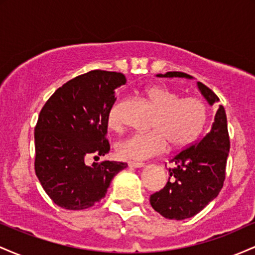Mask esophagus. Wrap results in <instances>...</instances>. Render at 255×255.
<instances>
[{
  "instance_id": "1",
  "label": "esophagus",
  "mask_w": 255,
  "mask_h": 255,
  "mask_svg": "<svg viewBox=\"0 0 255 255\" xmlns=\"http://www.w3.org/2000/svg\"><path fill=\"white\" fill-rule=\"evenodd\" d=\"M128 165L131 166V168H142V166H145V163L134 162V160H130V162H128Z\"/></svg>"
}]
</instances>
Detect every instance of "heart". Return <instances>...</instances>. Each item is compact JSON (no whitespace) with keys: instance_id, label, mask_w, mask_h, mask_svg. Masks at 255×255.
<instances>
[{"instance_id":"heart-1","label":"heart","mask_w":255,"mask_h":255,"mask_svg":"<svg viewBox=\"0 0 255 255\" xmlns=\"http://www.w3.org/2000/svg\"><path fill=\"white\" fill-rule=\"evenodd\" d=\"M146 96L157 108L151 122V130L135 131L116 145V151L125 159L142 160L163 153L168 147L181 148L194 141L200 134L207 109L203 99L183 97L180 93L162 85L146 89ZM120 105L114 104L108 114V125L113 129H121Z\"/></svg>"}]
</instances>
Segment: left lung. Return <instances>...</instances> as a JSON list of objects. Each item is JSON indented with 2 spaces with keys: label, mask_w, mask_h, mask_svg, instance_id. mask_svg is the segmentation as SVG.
Here are the masks:
<instances>
[{
  "label": "left lung",
  "mask_w": 255,
  "mask_h": 255,
  "mask_svg": "<svg viewBox=\"0 0 255 255\" xmlns=\"http://www.w3.org/2000/svg\"><path fill=\"white\" fill-rule=\"evenodd\" d=\"M157 77L192 79L182 72H168ZM198 87L210 105L219 101L206 85L198 83ZM229 148L227 115L223 105H219L211 130L170 159L174 168H169L168 182L164 188L150 197L154 211L164 218L176 221L191 218L200 212L223 187Z\"/></svg>",
  "instance_id": "obj_1"
}]
</instances>
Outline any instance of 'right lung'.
<instances>
[{"label": "right lung", "instance_id": "right-lung-1", "mask_svg": "<svg viewBox=\"0 0 255 255\" xmlns=\"http://www.w3.org/2000/svg\"><path fill=\"white\" fill-rule=\"evenodd\" d=\"M122 73L91 71L63 84L46 101L34 127V170L57 206L84 210L105 197L111 180L127 163L99 159L110 151L108 114L115 90L126 84Z\"/></svg>", "mask_w": 255, "mask_h": 255}]
</instances>
